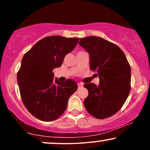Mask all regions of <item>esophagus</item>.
Masks as SVG:
<instances>
[{
    "instance_id": "esophagus-1",
    "label": "esophagus",
    "mask_w": 150,
    "mask_h": 150,
    "mask_svg": "<svg viewBox=\"0 0 150 150\" xmlns=\"http://www.w3.org/2000/svg\"><path fill=\"white\" fill-rule=\"evenodd\" d=\"M77 86H78V88L80 89V88H81V87H83V85H82V83H78L77 84Z\"/></svg>"
}]
</instances>
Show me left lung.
Instances as JSON below:
<instances>
[{"label":"left lung","instance_id":"obj_1","mask_svg":"<svg viewBox=\"0 0 150 150\" xmlns=\"http://www.w3.org/2000/svg\"><path fill=\"white\" fill-rule=\"evenodd\" d=\"M79 44L89 53L90 70L99 75V84H84L88 96L87 112L103 119L113 116L124 104L130 90L131 69L126 56L116 44L101 37L80 38Z\"/></svg>","mask_w":150,"mask_h":150}]
</instances>
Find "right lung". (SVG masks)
Masks as SVG:
<instances>
[{"label":"right lung","mask_w":150,"mask_h":150,"mask_svg":"<svg viewBox=\"0 0 150 150\" xmlns=\"http://www.w3.org/2000/svg\"><path fill=\"white\" fill-rule=\"evenodd\" d=\"M79 39L47 37L24 55L17 77L19 89L25 107L38 119H57L66 109L69 97L77 89L76 82L72 79L65 82L54 80L53 70L61 66Z\"/></svg>","instance_id":"1"}]
</instances>
